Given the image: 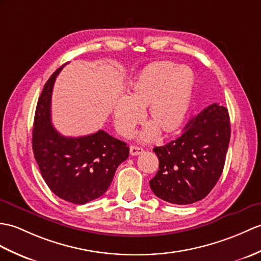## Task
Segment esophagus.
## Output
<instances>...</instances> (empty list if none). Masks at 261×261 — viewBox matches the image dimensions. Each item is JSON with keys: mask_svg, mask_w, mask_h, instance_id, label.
Segmentation results:
<instances>
[{"mask_svg": "<svg viewBox=\"0 0 261 261\" xmlns=\"http://www.w3.org/2000/svg\"><path fill=\"white\" fill-rule=\"evenodd\" d=\"M143 152V149L140 147H137V145H130V154L131 155H138Z\"/></svg>", "mask_w": 261, "mask_h": 261, "instance_id": "obj_1", "label": "esophagus"}]
</instances>
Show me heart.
Listing matches in <instances>:
<instances>
[{
    "instance_id": "obj_1",
    "label": "heart",
    "mask_w": 261,
    "mask_h": 261,
    "mask_svg": "<svg viewBox=\"0 0 261 261\" xmlns=\"http://www.w3.org/2000/svg\"><path fill=\"white\" fill-rule=\"evenodd\" d=\"M193 90L195 74L188 66L169 61L148 64L130 83L128 95L114 108L117 130L123 136L130 135L147 109V119L152 125L141 135L143 140L152 139L156 130L172 135L185 122Z\"/></svg>"
}]
</instances>
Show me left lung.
Here are the masks:
<instances>
[{"label":"left lung","mask_w":261,"mask_h":261,"mask_svg":"<svg viewBox=\"0 0 261 261\" xmlns=\"http://www.w3.org/2000/svg\"><path fill=\"white\" fill-rule=\"evenodd\" d=\"M230 141L228 110L214 103L192 118L174 141L153 151L159 170L150 180L154 195L174 204L207 197L219 180Z\"/></svg>","instance_id":"1"}]
</instances>
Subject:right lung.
I'll use <instances>...</instances> for the list:
<instances>
[{
  "label": "right lung",
  "mask_w": 261,
  "mask_h": 261,
  "mask_svg": "<svg viewBox=\"0 0 261 261\" xmlns=\"http://www.w3.org/2000/svg\"><path fill=\"white\" fill-rule=\"evenodd\" d=\"M59 68L46 81L36 105L32 148L45 184L65 201L84 204L101 197L110 187L117 168L128 159L125 142L103 130L70 138L51 122V96Z\"/></svg>",
  "instance_id": "1"
}]
</instances>
